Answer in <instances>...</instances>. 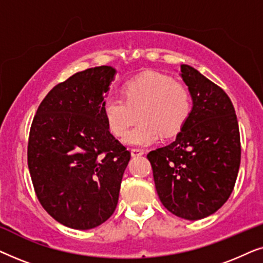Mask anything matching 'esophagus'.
I'll list each match as a JSON object with an SVG mask.
<instances>
[{"instance_id":"esophagus-1","label":"esophagus","mask_w":263,"mask_h":263,"mask_svg":"<svg viewBox=\"0 0 263 263\" xmlns=\"http://www.w3.org/2000/svg\"><path fill=\"white\" fill-rule=\"evenodd\" d=\"M145 152H143V149H140V148H133L132 149V156L133 157H140V156H143Z\"/></svg>"}]
</instances>
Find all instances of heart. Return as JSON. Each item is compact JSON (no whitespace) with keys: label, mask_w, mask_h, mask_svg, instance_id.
<instances>
[{"label":"heart","mask_w":263,"mask_h":263,"mask_svg":"<svg viewBox=\"0 0 263 263\" xmlns=\"http://www.w3.org/2000/svg\"><path fill=\"white\" fill-rule=\"evenodd\" d=\"M123 98L107 97L102 110L114 135L125 136L139 115L142 121L124 141L132 146H149L161 136L177 135L193 110V97L186 86L159 73L142 75L124 86Z\"/></svg>","instance_id":"obj_1"}]
</instances>
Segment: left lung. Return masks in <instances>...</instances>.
<instances>
[{"instance_id":"8db88e82","label":"left lung","mask_w":263,"mask_h":263,"mask_svg":"<svg viewBox=\"0 0 263 263\" xmlns=\"http://www.w3.org/2000/svg\"><path fill=\"white\" fill-rule=\"evenodd\" d=\"M181 71L193 97L192 115L174 142L147 158L165 208L179 218L199 220L231 195L240 165V136L224 89L195 68L182 64Z\"/></svg>"}]
</instances>
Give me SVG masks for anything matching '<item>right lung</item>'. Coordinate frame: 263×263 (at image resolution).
Wrapping results in <instances>:
<instances>
[{"instance_id": "add662e5", "label": "right lung", "mask_w": 263, "mask_h": 263, "mask_svg": "<svg viewBox=\"0 0 263 263\" xmlns=\"http://www.w3.org/2000/svg\"><path fill=\"white\" fill-rule=\"evenodd\" d=\"M115 73L100 66L71 75L46 95L32 121L27 163L35 195L68 228H97L116 210L130 152L102 110Z\"/></svg>"}]
</instances>
